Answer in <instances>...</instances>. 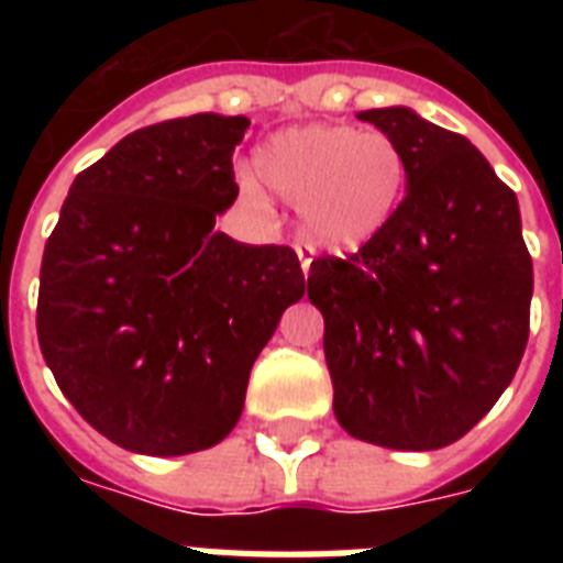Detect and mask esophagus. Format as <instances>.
Wrapping results in <instances>:
<instances>
[{"label": "esophagus", "mask_w": 563, "mask_h": 563, "mask_svg": "<svg viewBox=\"0 0 563 563\" xmlns=\"http://www.w3.org/2000/svg\"><path fill=\"white\" fill-rule=\"evenodd\" d=\"M295 251H298L300 268H303V274H307V277H309V265H312V247L303 245V242H298V245H295Z\"/></svg>", "instance_id": "34e87169"}]
</instances>
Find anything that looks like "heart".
Masks as SVG:
<instances>
[{
    "label": "heart",
    "instance_id": "1",
    "mask_svg": "<svg viewBox=\"0 0 563 563\" xmlns=\"http://www.w3.org/2000/svg\"><path fill=\"white\" fill-rule=\"evenodd\" d=\"M254 166L265 187L300 207L309 239L333 251L379 236L409 189L402 145L376 128H286L256 148ZM239 192L254 203L265 198L251 175L239 178Z\"/></svg>",
    "mask_w": 563,
    "mask_h": 563
}]
</instances>
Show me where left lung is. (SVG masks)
Instances as JSON below:
<instances>
[{"instance_id":"1","label":"left lung","mask_w":563,"mask_h":563,"mask_svg":"<svg viewBox=\"0 0 563 563\" xmlns=\"http://www.w3.org/2000/svg\"><path fill=\"white\" fill-rule=\"evenodd\" d=\"M356 117L402 145L409 189L368 245L309 268L333 411L368 444L438 450L467 435L515 379L532 256L517 195L467 136L409 108Z\"/></svg>"}]
</instances>
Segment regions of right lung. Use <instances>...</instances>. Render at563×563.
Wrapping results in <instances>:
<instances>
[{
  "label": "right lung",
  "mask_w": 563,
  "mask_h": 563,
  "mask_svg": "<svg viewBox=\"0 0 563 563\" xmlns=\"http://www.w3.org/2000/svg\"><path fill=\"white\" fill-rule=\"evenodd\" d=\"M247 125L195 113L128 134L73 180L43 251V360L78 415L131 453L219 444L307 289L291 247L212 230L236 201Z\"/></svg>",
  "instance_id": "1"
}]
</instances>
